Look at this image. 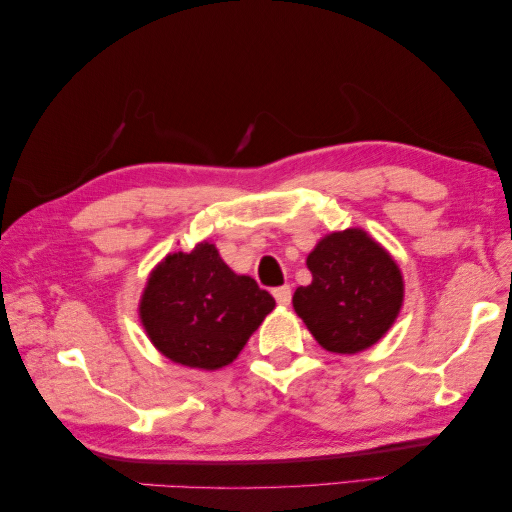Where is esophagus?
Segmentation results:
<instances>
[{
	"instance_id": "esophagus-1",
	"label": "esophagus",
	"mask_w": 512,
	"mask_h": 512,
	"mask_svg": "<svg viewBox=\"0 0 512 512\" xmlns=\"http://www.w3.org/2000/svg\"><path fill=\"white\" fill-rule=\"evenodd\" d=\"M272 295H274V300H277V304H281V306H288L290 304V297H293V293H290V286L274 288Z\"/></svg>"
}]
</instances>
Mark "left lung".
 Here are the masks:
<instances>
[{
	"instance_id": "obj_1",
	"label": "left lung",
	"mask_w": 512,
	"mask_h": 512,
	"mask_svg": "<svg viewBox=\"0 0 512 512\" xmlns=\"http://www.w3.org/2000/svg\"><path fill=\"white\" fill-rule=\"evenodd\" d=\"M313 281L293 295L295 313L329 352L355 355L389 332L403 306L396 261L361 229L329 233L306 258Z\"/></svg>"
}]
</instances>
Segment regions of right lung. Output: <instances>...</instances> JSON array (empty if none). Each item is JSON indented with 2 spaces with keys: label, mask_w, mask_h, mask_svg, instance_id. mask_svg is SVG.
Segmentation results:
<instances>
[{
  "label": "right lung",
  "mask_w": 512,
  "mask_h": 512,
  "mask_svg": "<svg viewBox=\"0 0 512 512\" xmlns=\"http://www.w3.org/2000/svg\"><path fill=\"white\" fill-rule=\"evenodd\" d=\"M274 297L235 274L210 242L169 254L148 277L139 318L148 338L176 364L217 371L240 355Z\"/></svg>",
  "instance_id": "right-lung-1"
}]
</instances>
